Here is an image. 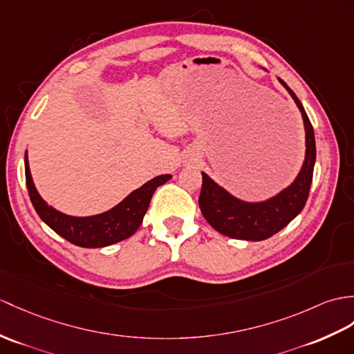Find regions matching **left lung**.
I'll return each instance as SVG.
<instances>
[{"mask_svg": "<svg viewBox=\"0 0 354 354\" xmlns=\"http://www.w3.org/2000/svg\"><path fill=\"white\" fill-rule=\"evenodd\" d=\"M277 80L288 90L295 105L299 106L305 125V160L292 183L266 201L248 202L238 199L202 171V190L199 196L202 214L217 232L235 240H267L300 214L309 196L317 158L314 128L299 97L283 80Z\"/></svg>", "mask_w": 354, "mask_h": 354, "instance_id": "left-lung-1", "label": "left lung"}]
</instances>
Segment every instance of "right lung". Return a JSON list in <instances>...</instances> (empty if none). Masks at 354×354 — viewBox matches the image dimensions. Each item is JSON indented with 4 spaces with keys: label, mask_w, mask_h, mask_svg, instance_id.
<instances>
[{
    "label": "right lung",
    "mask_w": 354,
    "mask_h": 354,
    "mask_svg": "<svg viewBox=\"0 0 354 354\" xmlns=\"http://www.w3.org/2000/svg\"><path fill=\"white\" fill-rule=\"evenodd\" d=\"M170 178L171 175L155 176L133 193H129L116 207L101 212V214L86 217L69 216L48 205V202H45L42 196L39 194L35 183H32L28 155L26 151V179L32 207H35L39 217L54 232L69 243L80 245V248H106V245L116 244L134 235L138 226L142 225L147 208H149L152 194L160 185L166 184Z\"/></svg>",
    "instance_id": "right-lung-1"
}]
</instances>
